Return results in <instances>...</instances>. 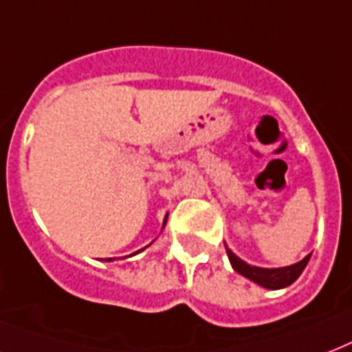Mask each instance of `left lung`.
<instances>
[{
	"label": "left lung",
	"instance_id": "8db88e82",
	"mask_svg": "<svg viewBox=\"0 0 352 352\" xmlns=\"http://www.w3.org/2000/svg\"><path fill=\"white\" fill-rule=\"evenodd\" d=\"M228 251V256H230V262L233 265V270L236 273H241L245 278L253 280L255 284L262 285V287H267V289H282V287H287L302 275V271L305 270V265L309 262L311 255L305 256L304 260H300L296 264L287 265V267H276V270H265V267H255V265L245 264L244 260H241L239 256L230 251Z\"/></svg>",
	"mask_w": 352,
	"mask_h": 352
}]
</instances>
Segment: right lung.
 <instances>
[{"label":"right lung","instance_id":"right-lung-1","mask_svg":"<svg viewBox=\"0 0 352 352\" xmlns=\"http://www.w3.org/2000/svg\"><path fill=\"white\" fill-rule=\"evenodd\" d=\"M164 222H166V219H164ZM108 260H111V258H108Z\"/></svg>","mask_w":352,"mask_h":352}]
</instances>
